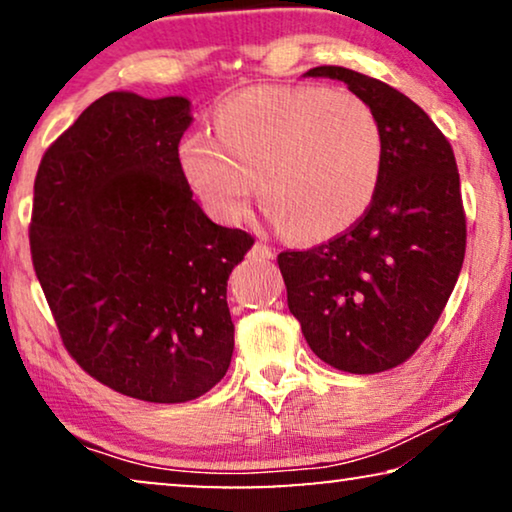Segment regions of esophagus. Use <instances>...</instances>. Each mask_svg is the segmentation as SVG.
<instances>
[{"label": "esophagus", "mask_w": 512, "mask_h": 512, "mask_svg": "<svg viewBox=\"0 0 512 512\" xmlns=\"http://www.w3.org/2000/svg\"><path fill=\"white\" fill-rule=\"evenodd\" d=\"M254 251H256L258 256H263V258H272V256H275V249H270L268 244H256Z\"/></svg>", "instance_id": "34e87169"}]
</instances>
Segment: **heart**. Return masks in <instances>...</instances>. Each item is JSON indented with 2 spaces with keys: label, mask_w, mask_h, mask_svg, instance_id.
I'll return each mask as SVG.
<instances>
[{
  "label": "heart",
  "mask_w": 512,
  "mask_h": 512,
  "mask_svg": "<svg viewBox=\"0 0 512 512\" xmlns=\"http://www.w3.org/2000/svg\"><path fill=\"white\" fill-rule=\"evenodd\" d=\"M214 130L181 137L188 186L219 221L258 202L286 237L314 242L359 221L380 186L384 139L368 102L319 86H256L223 97Z\"/></svg>",
  "instance_id": "1"
}]
</instances>
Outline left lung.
Returning a JSON list of instances; mask_svg holds the SVG:
<instances>
[{"label":"left lung","instance_id":"obj_1","mask_svg":"<svg viewBox=\"0 0 512 512\" xmlns=\"http://www.w3.org/2000/svg\"><path fill=\"white\" fill-rule=\"evenodd\" d=\"M305 76L347 83L382 128L380 186L366 214L326 244L277 256L286 300L328 366L370 375L429 338L457 284L466 216L452 146L410 97L345 67Z\"/></svg>","mask_w":512,"mask_h":512}]
</instances>
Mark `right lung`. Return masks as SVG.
Listing matches in <instances>:
<instances>
[{"mask_svg": "<svg viewBox=\"0 0 512 512\" xmlns=\"http://www.w3.org/2000/svg\"><path fill=\"white\" fill-rule=\"evenodd\" d=\"M181 95L114 90L55 139L34 179L30 249L67 352L118 394L186 403L235 347L228 277L254 244L193 200Z\"/></svg>", "mask_w": 512, "mask_h": 512, "instance_id": "add662e5", "label": "right lung"}]
</instances>
